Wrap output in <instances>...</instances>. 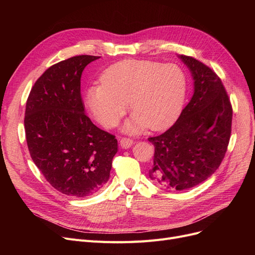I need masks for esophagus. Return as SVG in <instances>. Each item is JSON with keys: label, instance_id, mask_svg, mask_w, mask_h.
Returning a JSON list of instances; mask_svg holds the SVG:
<instances>
[{"label": "esophagus", "instance_id": "34e87169", "mask_svg": "<svg viewBox=\"0 0 255 255\" xmlns=\"http://www.w3.org/2000/svg\"><path fill=\"white\" fill-rule=\"evenodd\" d=\"M133 143H134V140L132 139V138L123 137V138H121V140H120V145H121V148H123V149L130 148Z\"/></svg>", "mask_w": 255, "mask_h": 255}]
</instances>
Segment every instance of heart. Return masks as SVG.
Wrapping results in <instances>:
<instances>
[{
  "instance_id": "obj_1",
  "label": "heart",
  "mask_w": 255,
  "mask_h": 255,
  "mask_svg": "<svg viewBox=\"0 0 255 255\" xmlns=\"http://www.w3.org/2000/svg\"><path fill=\"white\" fill-rule=\"evenodd\" d=\"M187 94V80L180 67L150 60H125L106 69L101 85L87 90L86 101L96 119L113 127L125 112L133 113L128 132L143 128L163 129L179 118Z\"/></svg>"
}]
</instances>
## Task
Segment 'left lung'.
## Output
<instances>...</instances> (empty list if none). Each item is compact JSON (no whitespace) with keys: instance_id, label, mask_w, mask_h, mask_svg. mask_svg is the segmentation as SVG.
I'll return each mask as SVG.
<instances>
[{"instance_id":"left-lung-1","label":"left lung","mask_w":255,"mask_h":255,"mask_svg":"<svg viewBox=\"0 0 255 255\" xmlns=\"http://www.w3.org/2000/svg\"><path fill=\"white\" fill-rule=\"evenodd\" d=\"M180 58L194 78V96L170 128L148 138L155 146L151 179L174 190L195 187L219 168L228 150L233 116L219 76L194 57Z\"/></svg>"}]
</instances>
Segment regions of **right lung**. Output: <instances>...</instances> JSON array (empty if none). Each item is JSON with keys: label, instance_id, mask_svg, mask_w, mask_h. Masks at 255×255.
<instances>
[{"label": "right lung", "instance_id": "1", "mask_svg": "<svg viewBox=\"0 0 255 255\" xmlns=\"http://www.w3.org/2000/svg\"><path fill=\"white\" fill-rule=\"evenodd\" d=\"M100 58L79 55L51 66L36 81L26 101L28 151L51 186L72 197L91 196L110 179L118 151L115 136L85 114L82 72Z\"/></svg>", "mask_w": 255, "mask_h": 255}]
</instances>
